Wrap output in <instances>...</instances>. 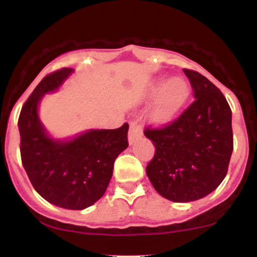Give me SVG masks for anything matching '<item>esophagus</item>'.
<instances>
[{"label": "esophagus", "mask_w": 257, "mask_h": 257, "mask_svg": "<svg viewBox=\"0 0 257 257\" xmlns=\"http://www.w3.org/2000/svg\"><path fill=\"white\" fill-rule=\"evenodd\" d=\"M142 132H143V128H142L141 123H138L137 120L131 121V128H129V142L133 143L138 137L142 136Z\"/></svg>", "instance_id": "esophagus-1"}]
</instances>
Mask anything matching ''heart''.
Here are the masks:
<instances>
[{
	"label": "heart",
	"mask_w": 257,
	"mask_h": 257,
	"mask_svg": "<svg viewBox=\"0 0 257 257\" xmlns=\"http://www.w3.org/2000/svg\"><path fill=\"white\" fill-rule=\"evenodd\" d=\"M164 86V83L158 82L157 84L153 85L152 93L157 94L160 89ZM189 94V85L188 83L181 78H173L165 84L160 93L159 98L157 100L154 110H153V116L157 121L169 120L179 108L181 107Z\"/></svg>",
	"instance_id": "1"
}]
</instances>
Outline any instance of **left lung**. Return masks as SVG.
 Listing matches in <instances>:
<instances>
[{"mask_svg":"<svg viewBox=\"0 0 257 257\" xmlns=\"http://www.w3.org/2000/svg\"><path fill=\"white\" fill-rule=\"evenodd\" d=\"M194 97L178 118L144 136L155 153L147 175L168 200L189 203L214 191L226 177L234 149L231 109L219 88L193 69H183Z\"/></svg>","mask_w":257,"mask_h":257,"instance_id":"left-lung-1","label":"left lung"}]
</instances>
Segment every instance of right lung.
I'll return each mask as SVG.
<instances>
[{"label":"right lung","mask_w":257,"mask_h":257,"mask_svg":"<svg viewBox=\"0 0 257 257\" xmlns=\"http://www.w3.org/2000/svg\"><path fill=\"white\" fill-rule=\"evenodd\" d=\"M73 72L61 68L47 74L21 109L18 129L21 159L35 190L53 205L82 210L107 190L116 157L128 147V123L120 128L88 131L72 141H54L40 121L37 107Z\"/></svg>","instance_id":"1"}]
</instances>
